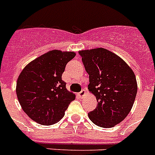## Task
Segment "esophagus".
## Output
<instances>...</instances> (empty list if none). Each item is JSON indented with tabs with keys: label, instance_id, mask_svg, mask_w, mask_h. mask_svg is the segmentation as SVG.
<instances>
[{
	"label": "esophagus",
	"instance_id": "1",
	"mask_svg": "<svg viewBox=\"0 0 155 155\" xmlns=\"http://www.w3.org/2000/svg\"><path fill=\"white\" fill-rule=\"evenodd\" d=\"M85 92H86V90L83 89L82 91H81V92H79V96H80V97H83L85 95Z\"/></svg>",
	"mask_w": 155,
	"mask_h": 155
}]
</instances>
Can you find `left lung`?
<instances>
[{
    "mask_svg": "<svg viewBox=\"0 0 155 155\" xmlns=\"http://www.w3.org/2000/svg\"><path fill=\"white\" fill-rule=\"evenodd\" d=\"M89 75L88 90L98 102L88 113L95 125L113 127L125 119L137 95L134 72L119 56L104 48L79 51Z\"/></svg>",
    "mask_w": 155,
    "mask_h": 155,
    "instance_id": "left-lung-1",
    "label": "left lung"
}]
</instances>
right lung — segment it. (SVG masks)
<instances>
[{
  "mask_svg": "<svg viewBox=\"0 0 155 155\" xmlns=\"http://www.w3.org/2000/svg\"><path fill=\"white\" fill-rule=\"evenodd\" d=\"M75 52L54 50L28 63L17 81L16 92L23 111L38 124L51 125L64 116L75 95L66 88L62 75Z\"/></svg>",
  "mask_w": 155,
  "mask_h": 155,
  "instance_id": "obj_1",
  "label": "right lung"
}]
</instances>
